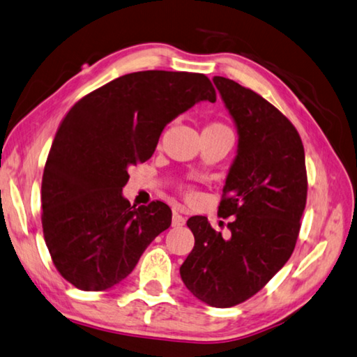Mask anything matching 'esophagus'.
<instances>
[{
    "instance_id": "34e87169",
    "label": "esophagus",
    "mask_w": 357,
    "mask_h": 357,
    "mask_svg": "<svg viewBox=\"0 0 357 357\" xmlns=\"http://www.w3.org/2000/svg\"><path fill=\"white\" fill-rule=\"evenodd\" d=\"M185 222H186L185 218L180 215V213H177V211H174V215H172V227H182V226H185Z\"/></svg>"
}]
</instances>
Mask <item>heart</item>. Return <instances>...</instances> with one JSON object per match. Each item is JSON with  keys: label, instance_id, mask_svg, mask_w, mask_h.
<instances>
[{"label": "heart", "instance_id": "obj_1", "mask_svg": "<svg viewBox=\"0 0 357 357\" xmlns=\"http://www.w3.org/2000/svg\"><path fill=\"white\" fill-rule=\"evenodd\" d=\"M222 128H226V127H224V125H221V123H211L205 130H222Z\"/></svg>", "mask_w": 357, "mask_h": 357}]
</instances>
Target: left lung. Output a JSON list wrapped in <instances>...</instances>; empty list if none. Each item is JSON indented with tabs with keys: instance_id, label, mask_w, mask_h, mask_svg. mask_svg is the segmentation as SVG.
Wrapping results in <instances>:
<instances>
[{
	"instance_id": "1",
	"label": "left lung",
	"mask_w": 357,
	"mask_h": 357,
	"mask_svg": "<svg viewBox=\"0 0 357 357\" xmlns=\"http://www.w3.org/2000/svg\"><path fill=\"white\" fill-rule=\"evenodd\" d=\"M213 83L238 133L218 215L229 236L192 216L195 248L180 276L199 301L232 307L264 289L295 249L307 197L304 147L296 128L264 97L235 81Z\"/></svg>"
}]
</instances>
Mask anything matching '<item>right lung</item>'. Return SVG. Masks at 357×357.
I'll return each mask as SVG.
<instances>
[{"instance_id":"right-lung-1","label":"right lung","mask_w":357,"mask_h":357,"mask_svg":"<svg viewBox=\"0 0 357 357\" xmlns=\"http://www.w3.org/2000/svg\"><path fill=\"white\" fill-rule=\"evenodd\" d=\"M199 102H216L205 75L146 70L112 79L67 112L43 169L42 227L54 266L77 289L121 284L171 226L165 202L135 208L122 188L166 125Z\"/></svg>"}]
</instances>
